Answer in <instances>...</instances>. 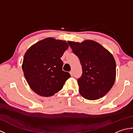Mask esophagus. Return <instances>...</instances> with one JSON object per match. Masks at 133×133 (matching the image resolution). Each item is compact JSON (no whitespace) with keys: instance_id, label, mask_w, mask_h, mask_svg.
<instances>
[{"instance_id":"1","label":"esophagus","mask_w":133,"mask_h":133,"mask_svg":"<svg viewBox=\"0 0 133 133\" xmlns=\"http://www.w3.org/2000/svg\"><path fill=\"white\" fill-rule=\"evenodd\" d=\"M70 74H71V76H73L74 75V73H73V71H71L70 72Z\"/></svg>"}]
</instances>
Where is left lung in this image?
Segmentation results:
<instances>
[{"mask_svg":"<svg viewBox=\"0 0 133 133\" xmlns=\"http://www.w3.org/2000/svg\"><path fill=\"white\" fill-rule=\"evenodd\" d=\"M68 43L82 68V74L78 79L80 94L89 100L103 97L115 82L116 63L113 56L94 41Z\"/></svg>","mask_w":133,"mask_h":133,"instance_id":"8db88e82","label":"left lung"}]
</instances>
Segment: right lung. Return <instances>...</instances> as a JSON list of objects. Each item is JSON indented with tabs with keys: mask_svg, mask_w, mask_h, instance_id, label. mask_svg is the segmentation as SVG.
Listing matches in <instances>:
<instances>
[{
	"mask_svg": "<svg viewBox=\"0 0 133 133\" xmlns=\"http://www.w3.org/2000/svg\"><path fill=\"white\" fill-rule=\"evenodd\" d=\"M69 47L66 41L47 38L33 44L25 53L22 69L30 88L42 97H50L63 88L70 77L62 70L61 58Z\"/></svg>",
	"mask_w": 133,
	"mask_h": 133,
	"instance_id": "add662e5",
	"label": "right lung"
}]
</instances>
